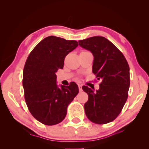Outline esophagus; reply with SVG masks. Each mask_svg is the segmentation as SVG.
I'll use <instances>...</instances> for the list:
<instances>
[{
    "mask_svg": "<svg viewBox=\"0 0 149 149\" xmlns=\"http://www.w3.org/2000/svg\"><path fill=\"white\" fill-rule=\"evenodd\" d=\"M78 87H79V91H83V89H82V85L81 84H78Z\"/></svg>",
    "mask_w": 149,
    "mask_h": 149,
    "instance_id": "obj_1",
    "label": "esophagus"
}]
</instances>
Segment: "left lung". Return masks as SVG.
Instances as JSON below:
<instances>
[{
    "label": "left lung",
    "instance_id": "left-lung-1",
    "mask_svg": "<svg viewBox=\"0 0 149 149\" xmlns=\"http://www.w3.org/2000/svg\"><path fill=\"white\" fill-rule=\"evenodd\" d=\"M79 45L92 53V72L97 79L102 80L98 90L85 86L82 88L88 95L84 104L86 115L97 124L112 122L121 112L128 97L130 86L128 63L117 47L104 37L79 40Z\"/></svg>",
    "mask_w": 149,
    "mask_h": 149
}]
</instances>
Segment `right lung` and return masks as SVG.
I'll return each instance as SVG.
<instances>
[{"label":"right lung","mask_w":149,"mask_h":149,"mask_svg":"<svg viewBox=\"0 0 149 149\" xmlns=\"http://www.w3.org/2000/svg\"><path fill=\"white\" fill-rule=\"evenodd\" d=\"M78 46L75 40L50 36L34 47L28 56L23 72L25 100L29 111L47 125L62 122L67 107L79 93L77 84H57L56 73L63 69L64 59Z\"/></svg>","instance_id":"right-lung-1"}]
</instances>
